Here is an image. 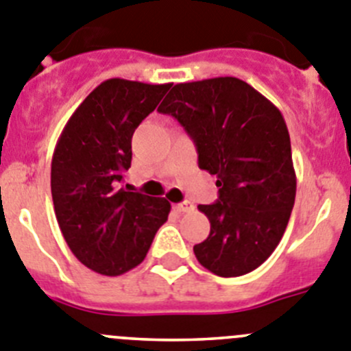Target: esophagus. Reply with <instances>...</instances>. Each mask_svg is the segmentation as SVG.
Wrapping results in <instances>:
<instances>
[{
    "label": "esophagus",
    "mask_w": 351,
    "mask_h": 351,
    "mask_svg": "<svg viewBox=\"0 0 351 351\" xmlns=\"http://www.w3.org/2000/svg\"><path fill=\"white\" fill-rule=\"evenodd\" d=\"M173 208H176V212H179V214H186V212H191L193 208H195V205H193L191 202H182V204L173 205Z\"/></svg>",
    "instance_id": "34e87169"
}]
</instances>
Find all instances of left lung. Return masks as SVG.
<instances>
[{
  "mask_svg": "<svg viewBox=\"0 0 351 351\" xmlns=\"http://www.w3.org/2000/svg\"><path fill=\"white\" fill-rule=\"evenodd\" d=\"M195 141L198 167L215 176L219 200L198 205L210 221L193 247L219 276L252 271L271 256L295 198L291 137L280 109L233 76L178 83L158 108Z\"/></svg>",
  "mask_w": 351,
  "mask_h": 351,
  "instance_id": "1",
  "label": "left lung"
}]
</instances>
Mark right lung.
<instances>
[{"mask_svg": "<svg viewBox=\"0 0 351 351\" xmlns=\"http://www.w3.org/2000/svg\"><path fill=\"white\" fill-rule=\"evenodd\" d=\"M172 83L111 78L71 114L51 156V198L62 237L82 265L106 276L144 261L170 204L121 186L132 136Z\"/></svg>", "mask_w": 351, "mask_h": 351, "instance_id": "right-lung-1", "label": "right lung"}]
</instances>
